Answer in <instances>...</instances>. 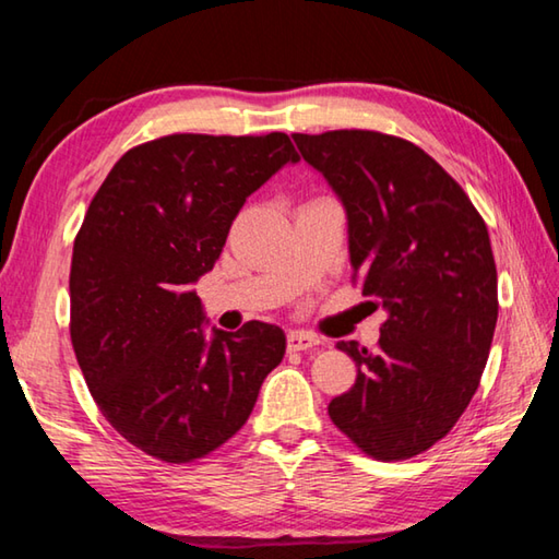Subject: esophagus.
I'll use <instances>...</instances> for the list:
<instances>
[{"label":"esophagus","instance_id":"34e87169","mask_svg":"<svg viewBox=\"0 0 559 559\" xmlns=\"http://www.w3.org/2000/svg\"><path fill=\"white\" fill-rule=\"evenodd\" d=\"M320 345V340L310 333H302V330H293L288 333V349L290 353H300V349H313Z\"/></svg>","mask_w":559,"mask_h":559}]
</instances>
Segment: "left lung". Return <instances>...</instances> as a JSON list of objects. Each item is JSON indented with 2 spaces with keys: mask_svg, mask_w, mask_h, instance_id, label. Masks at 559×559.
Returning a JSON list of instances; mask_svg holds the SVG:
<instances>
[{
  "mask_svg": "<svg viewBox=\"0 0 559 559\" xmlns=\"http://www.w3.org/2000/svg\"><path fill=\"white\" fill-rule=\"evenodd\" d=\"M347 214L353 281L386 320L374 353L337 343L357 380L328 406L377 461L447 437L484 374L498 320V273L484 216L437 159L374 130L293 135Z\"/></svg>",
  "mask_w": 559,
  "mask_h": 559,
  "instance_id": "left-lung-1",
  "label": "left lung"
}]
</instances>
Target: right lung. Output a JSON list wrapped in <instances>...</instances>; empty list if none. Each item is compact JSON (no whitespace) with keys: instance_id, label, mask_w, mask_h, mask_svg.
Wrapping results in <instances>:
<instances>
[{"instance_id":"add662e5","label":"right lung","mask_w":559,"mask_h":559,"mask_svg":"<svg viewBox=\"0 0 559 559\" xmlns=\"http://www.w3.org/2000/svg\"><path fill=\"white\" fill-rule=\"evenodd\" d=\"M286 132H177L128 150L73 241L71 343L100 414L167 463L202 459L239 431L286 353L278 325L204 335L192 283L214 269L231 222L283 165Z\"/></svg>"}]
</instances>
